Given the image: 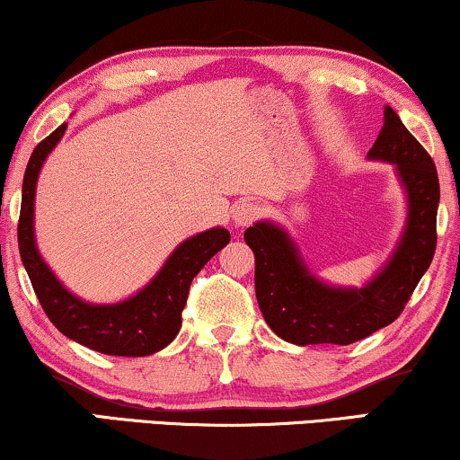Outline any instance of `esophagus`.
Segmentation results:
<instances>
[{
  "label": "esophagus",
  "instance_id": "1",
  "mask_svg": "<svg viewBox=\"0 0 460 460\" xmlns=\"http://www.w3.org/2000/svg\"><path fill=\"white\" fill-rule=\"evenodd\" d=\"M261 213V207L253 203V200H243V203H238L234 207V211H232V219H234L236 226H241V228H244V226L253 224L257 217H260Z\"/></svg>",
  "mask_w": 460,
  "mask_h": 460
}]
</instances>
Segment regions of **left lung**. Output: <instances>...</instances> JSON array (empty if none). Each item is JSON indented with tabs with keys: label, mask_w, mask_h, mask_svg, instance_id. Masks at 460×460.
I'll list each match as a JSON object with an SVG mask.
<instances>
[{
	"label": "left lung",
	"mask_w": 460,
	"mask_h": 460,
	"mask_svg": "<svg viewBox=\"0 0 460 460\" xmlns=\"http://www.w3.org/2000/svg\"><path fill=\"white\" fill-rule=\"evenodd\" d=\"M395 163L408 192V226L392 261L362 288H332L314 279L279 226L255 224L244 241L255 253V295L270 329L295 345H349L392 324L429 268L438 244L436 163L385 106V123L368 153Z\"/></svg>",
	"instance_id": "left-lung-1"
}]
</instances>
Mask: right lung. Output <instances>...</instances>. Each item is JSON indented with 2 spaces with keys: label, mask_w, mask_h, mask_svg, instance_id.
I'll return each instance as SVG.
<instances>
[{
  "label": "right lung",
  "mask_w": 460,
  "mask_h": 460,
  "mask_svg": "<svg viewBox=\"0 0 460 460\" xmlns=\"http://www.w3.org/2000/svg\"><path fill=\"white\" fill-rule=\"evenodd\" d=\"M66 123L37 144L22 180V203L18 217V249L33 291L62 335L106 356H150L167 348L181 326L192 279L217 251L230 243L226 228H211L188 238L146 288L115 305L85 304L56 280L37 253L33 236V200L40 169L65 134Z\"/></svg>",
  "instance_id": "add662e5"
}]
</instances>
